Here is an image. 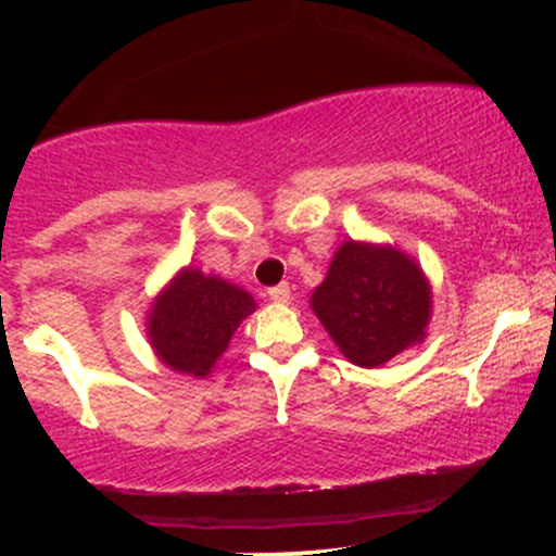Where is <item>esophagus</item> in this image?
<instances>
[{
    "mask_svg": "<svg viewBox=\"0 0 556 556\" xmlns=\"http://www.w3.org/2000/svg\"><path fill=\"white\" fill-rule=\"evenodd\" d=\"M269 298L274 303H290V285L282 282V285L269 287Z\"/></svg>",
    "mask_w": 556,
    "mask_h": 556,
    "instance_id": "obj_1",
    "label": "esophagus"
}]
</instances>
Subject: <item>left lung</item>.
Returning <instances> with one entry per match:
<instances>
[{"instance_id":"obj_1","label":"left lung","mask_w":556,"mask_h":556,"mask_svg":"<svg viewBox=\"0 0 556 556\" xmlns=\"http://www.w3.org/2000/svg\"><path fill=\"white\" fill-rule=\"evenodd\" d=\"M337 348L374 368L424 340L429 282L405 253L348 240L311 298Z\"/></svg>"}]
</instances>
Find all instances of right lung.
<instances>
[{"mask_svg":"<svg viewBox=\"0 0 556 556\" xmlns=\"http://www.w3.org/2000/svg\"><path fill=\"white\" fill-rule=\"evenodd\" d=\"M253 308L256 303L240 287L185 269L151 311V344L175 371L206 376Z\"/></svg>","mask_w":556,"mask_h":556,"instance_id":"add662e5","label":"right lung"}]
</instances>
